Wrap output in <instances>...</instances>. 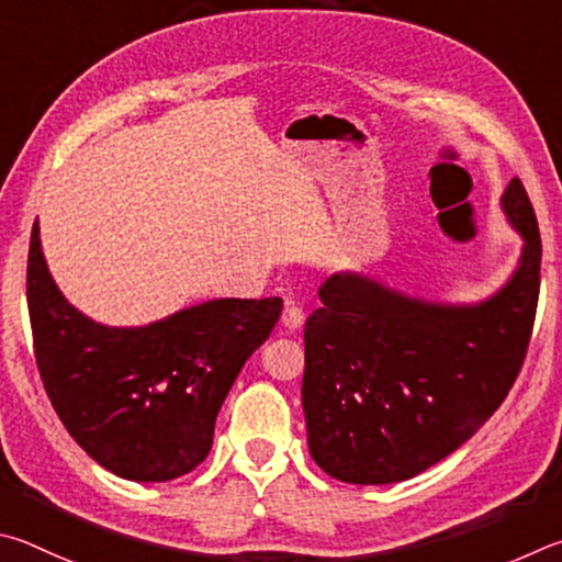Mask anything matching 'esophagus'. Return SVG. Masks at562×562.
I'll use <instances>...</instances> for the list:
<instances>
[{
  "mask_svg": "<svg viewBox=\"0 0 562 562\" xmlns=\"http://www.w3.org/2000/svg\"><path fill=\"white\" fill-rule=\"evenodd\" d=\"M303 318H306V316H303V308L296 306L293 301H289L286 308H283V313H281V326L289 328V330H296V328H301Z\"/></svg>",
  "mask_w": 562,
  "mask_h": 562,
  "instance_id": "obj_1",
  "label": "esophagus"
}]
</instances>
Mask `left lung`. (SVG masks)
<instances>
[{
    "label": "left lung",
    "instance_id": "obj_1",
    "mask_svg": "<svg viewBox=\"0 0 562 562\" xmlns=\"http://www.w3.org/2000/svg\"><path fill=\"white\" fill-rule=\"evenodd\" d=\"M501 206L524 239L516 271L479 303L407 296L333 273L303 330L308 449L346 484H397L449 457L494 415L524 366L540 291V232L518 177Z\"/></svg>",
    "mask_w": 562,
    "mask_h": 562
}]
</instances>
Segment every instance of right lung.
<instances>
[{
    "mask_svg": "<svg viewBox=\"0 0 562 562\" xmlns=\"http://www.w3.org/2000/svg\"><path fill=\"white\" fill-rule=\"evenodd\" d=\"M26 301L44 390L78 447L115 476L170 481L202 464L246 358L281 299H214L137 328L76 311L48 273L34 222Z\"/></svg>",
    "mask_w": 562,
    "mask_h": 562,
    "instance_id": "add662e5",
    "label": "right lung"
}]
</instances>
